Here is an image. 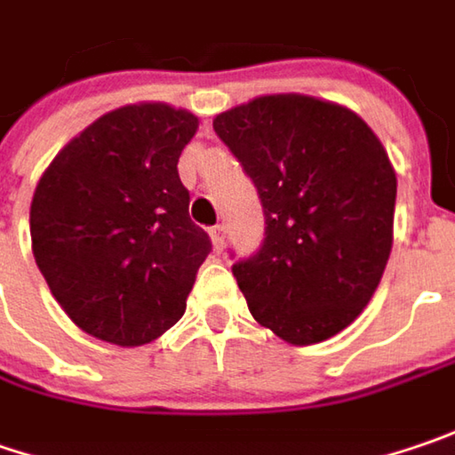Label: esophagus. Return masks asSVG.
I'll return each instance as SVG.
<instances>
[{
  "instance_id": "obj_1",
  "label": "esophagus",
  "mask_w": 455,
  "mask_h": 455,
  "mask_svg": "<svg viewBox=\"0 0 455 455\" xmlns=\"http://www.w3.org/2000/svg\"><path fill=\"white\" fill-rule=\"evenodd\" d=\"M210 238H212L215 251L220 253V251L225 248V225H215V228H210Z\"/></svg>"
}]
</instances>
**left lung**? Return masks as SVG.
I'll return each mask as SVG.
<instances>
[{"mask_svg": "<svg viewBox=\"0 0 455 455\" xmlns=\"http://www.w3.org/2000/svg\"><path fill=\"white\" fill-rule=\"evenodd\" d=\"M253 181L261 248L235 259L251 315L294 346L328 340L369 305L392 251L397 176L371 127L340 104L274 94L217 115Z\"/></svg>", "mask_w": 455, "mask_h": 455, "instance_id": "left-lung-1", "label": "left lung"}]
</instances>
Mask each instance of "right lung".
Instances as JSON below:
<instances>
[{"mask_svg": "<svg viewBox=\"0 0 455 455\" xmlns=\"http://www.w3.org/2000/svg\"><path fill=\"white\" fill-rule=\"evenodd\" d=\"M196 125L169 104L120 107L60 150L35 189V263L63 312L100 340L143 346L187 309L212 251L176 169Z\"/></svg>", "mask_w": 455, "mask_h": 455, "instance_id": "1", "label": "right lung"}]
</instances>
